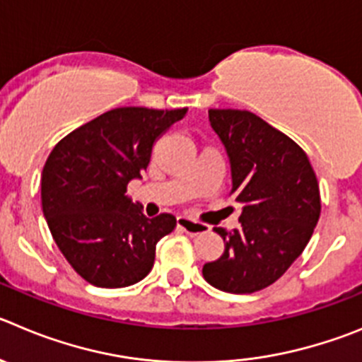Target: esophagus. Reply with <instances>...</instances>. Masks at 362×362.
<instances>
[{
	"label": "esophagus",
	"mask_w": 362,
	"mask_h": 362,
	"mask_svg": "<svg viewBox=\"0 0 362 362\" xmlns=\"http://www.w3.org/2000/svg\"><path fill=\"white\" fill-rule=\"evenodd\" d=\"M177 227L191 235H198V234H205V232H209L207 225H204V223L200 221H194V219L187 218V216H178Z\"/></svg>",
	"instance_id": "34e87169"
}]
</instances>
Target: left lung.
Segmentation results:
<instances>
[{"mask_svg": "<svg viewBox=\"0 0 362 362\" xmlns=\"http://www.w3.org/2000/svg\"><path fill=\"white\" fill-rule=\"evenodd\" d=\"M209 121L230 158V194L243 211L239 228H216L225 252L202 273L212 288L250 295L276 282L309 243L322 212L318 178L305 151L253 112L211 109Z\"/></svg>", "mask_w": 362, "mask_h": 362, "instance_id": "obj_1", "label": "left lung"}]
</instances>
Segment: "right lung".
Wrapping results in <instances>:
<instances>
[{
	"label": "right lung",
	"mask_w": 362,
	"mask_h": 362,
	"mask_svg": "<svg viewBox=\"0 0 362 362\" xmlns=\"http://www.w3.org/2000/svg\"><path fill=\"white\" fill-rule=\"evenodd\" d=\"M187 109L121 107L57 143L44 164L40 200L57 246L96 288H127L153 268L158 239L177 227L173 214L146 218L127 194L148 168L155 141Z\"/></svg>",
	"instance_id": "obj_1"
}]
</instances>
